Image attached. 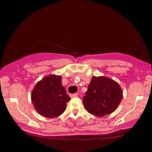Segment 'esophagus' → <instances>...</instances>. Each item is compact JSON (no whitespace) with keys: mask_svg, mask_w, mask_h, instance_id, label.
Listing matches in <instances>:
<instances>
[{"mask_svg":"<svg viewBox=\"0 0 152 152\" xmlns=\"http://www.w3.org/2000/svg\"><path fill=\"white\" fill-rule=\"evenodd\" d=\"M70 96L71 98H74V97H77L78 96V94H70Z\"/></svg>","mask_w":152,"mask_h":152,"instance_id":"esophagus-1","label":"esophagus"}]
</instances>
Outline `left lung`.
Masks as SVG:
<instances>
[{
	"label": "left lung",
	"instance_id": "left-lung-1",
	"mask_svg": "<svg viewBox=\"0 0 152 152\" xmlns=\"http://www.w3.org/2000/svg\"><path fill=\"white\" fill-rule=\"evenodd\" d=\"M122 98L123 91L117 82L106 76H93L83 104L88 113L101 117L114 112Z\"/></svg>",
	"mask_w": 152,
	"mask_h": 152
}]
</instances>
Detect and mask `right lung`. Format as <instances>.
Masks as SVG:
<instances>
[{
  "instance_id": "obj_1",
  "label": "right lung",
  "mask_w": 152,
  "mask_h": 152,
  "mask_svg": "<svg viewBox=\"0 0 152 152\" xmlns=\"http://www.w3.org/2000/svg\"><path fill=\"white\" fill-rule=\"evenodd\" d=\"M62 77L48 75L39 81L31 93V102L35 109L41 116L54 118L65 111L66 104L71 100L62 85Z\"/></svg>"
}]
</instances>
